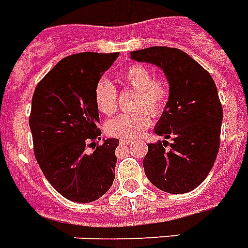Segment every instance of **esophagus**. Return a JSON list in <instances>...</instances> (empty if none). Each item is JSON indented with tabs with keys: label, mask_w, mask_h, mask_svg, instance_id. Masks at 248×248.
<instances>
[{
	"label": "esophagus",
	"mask_w": 248,
	"mask_h": 248,
	"mask_svg": "<svg viewBox=\"0 0 248 248\" xmlns=\"http://www.w3.org/2000/svg\"><path fill=\"white\" fill-rule=\"evenodd\" d=\"M132 140H133L132 138H122L120 140V144H129Z\"/></svg>",
	"instance_id": "1"
}]
</instances>
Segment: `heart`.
I'll return each instance as SVG.
<instances>
[{"instance_id": "1", "label": "heart", "mask_w": 248, "mask_h": 248, "mask_svg": "<svg viewBox=\"0 0 248 248\" xmlns=\"http://www.w3.org/2000/svg\"><path fill=\"white\" fill-rule=\"evenodd\" d=\"M123 87L138 91L133 111L119 114L106 123L105 129L110 136L137 137L151 124V116H158L165 111L170 100V84L168 79L156 78L147 65H126L120 73ZM94 102L98 111L104 115L114 114L118 108V91L108 79L102 78L94 87Z\"/></svg>"}]
</instances>
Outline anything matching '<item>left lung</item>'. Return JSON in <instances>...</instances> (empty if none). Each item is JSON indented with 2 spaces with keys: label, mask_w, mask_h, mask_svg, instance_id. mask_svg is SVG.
I'll return each instance as SVG.
<instances>
[{
  "label": "left lung",
  "mask_w": 248,
  "mask_h": 248,
  "mask_svg": "<svg viewBox=\"0 0 248 248\" xmlns=\"http://www.w3.org/2000/svg\"><path fill=\"white\" fill-rule=\"evenodd\" d=\"M130 57L161 68L170 84V100L155 133L168 140L148 143L143 158L146 177L168 193L199 187L213 168L220 146L223 122L217 86L209 71L183 51L155 46Z\"/></svg>",
  "instance_id": "obj_1"
}]
</instances>
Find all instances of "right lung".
<instances>
[{
    "mask_svg": "<svg viewBox=\"0 0 248 248\" xmlns=\"http://www.w3.org/2000/svg\"><path fill=\"white\" fill-rule=\"evenodd\" d=\"M119 52L65 57L37 84L29 126L46 179L65 199L92 202L110 189L119 140H101L94 87ZM93 148V152L88 148Z\"/></svg>",
    "mask_w": 248,
    "mask_h": 248,
    "instance_id": "add662e5",
    "label": "right lung"
}]
</instances>
